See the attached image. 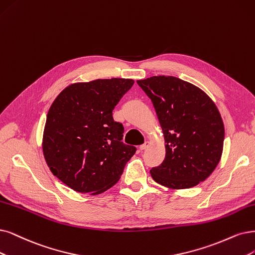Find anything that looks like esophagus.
<instances>
[{
    "mask_svg": "<svg viewBox=\"0 0 255 255\" xmlns=\"http://www.w3.org/2000/svg\"><path fill=\"white\" fill-rule=\"evenodd\" d=\"M149 146H150V142H148V140H147V142H145L143 145L139 146V149H140V150H145V149H147Z\"/></svg>",
    "mask_w": 255,
    "mask_h": 255,
    "instance_id": "esophagus-1",
    "label": "esophagus"
}]
</instances>
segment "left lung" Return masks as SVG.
I'll use <instances>...</instances> for the list:
<instances>
[{
    "label": "left lung",
    "mask_w": 255,
    "mask_h": 255,
    "mask_svg": "<svg viewBox=\"0 0 255 255\" xmlns=\"http://www.w3.org/2000/svg\"><path fill=\"white\" fill-rule=\"evenodd\" d=\"M151 100L166 143L164 162L153 167V180L173 189L205 181L218 166L225 129L215 104L194 85L157 75L136 81Z\"/></svg>",
    "instance_id": "1"
}]
</instances>
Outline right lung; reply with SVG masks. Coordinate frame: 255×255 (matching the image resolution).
Here are the masks:
<instances>
[{
    "label": "right lung",
    "instance_id": "right-lung-1",
    "mask_svg": "<svg viewBox=\"0 0 255 255\" xmlns=\"http://www.w3.org/2000/svg\"><path fill=\"white\" fill-rule=\"evenodd\" d=\"M129 79L75 83L54 100L46 119L43 153L50 171L82 193L100 194L119 180L136 151L122 142L112 110L132 87Z\"/></svg>",
    "mask_w": 255,
    "mask_h": 255
}]
</instances>
